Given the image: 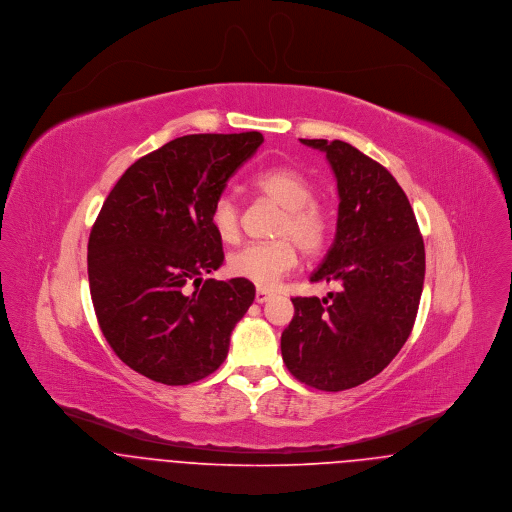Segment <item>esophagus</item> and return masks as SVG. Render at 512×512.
<instances>
[{"mask_svg":"<svg viewBox=\"0 0 512 512\" xmlns=\"http://www.w3.org/2000/svg\"><path fill=\"white\" fill-rule=\"evenodd\" d=\"M270 297H272V293L268 290H262V288L256 290V303H266Z\"/></svg>","mask_w":512,"mask_h":512,"instance_id":"34e87169","label":"esophagus"}]
</instances>
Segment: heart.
<instances>
[{"label":"heart","instance_id":"1","mask_svg":"<svg viewBox=\"0 0 512 512\" xmlns=\"http://www.w3.org/2000/svg\"><path fill=\"white\" fill-rule=\"evenodd\" d=\"M252 189L282 207L272 242H254L228 256V272L260 288L276 286L297 264V246L305 256H317L329 240V217L313 203V185L297 169L276 165L252 177ZM209 222L220 242L240 236V205L234 195L220 193Z\"/></svg>","mask_w":512,"mask_h":512}]
</instances>
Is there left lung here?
Segmentation results:
<instances>
[{"label":"left lung","mask_w":512,"mask_h":512,"mask_svg":"<svg viewBox=\"0 0 512 512\" xmlns=\"http://www.w3.org/2000/svg\"><path fill=\"white\" fill-rule=\"evenodd\" d=\"M325 151L337 177V232L311 282L327 297H292L282 359L299 382L325 392L382 372L408 341L426 274V250L410 201L386 167L341 140H301Z\"/></svg>","instance_id":"left-lung-1"}]
</instances>
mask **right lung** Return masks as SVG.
<instances>
[{
	"label": "right lung",
	"mask_w": 512,
	"mask_h": 512,
	"mask_svg": "<svg viewBox=\"0 0 512 512\" xmlns=\"http://www.w3.org/2000/svg\"><path fill=\"white\" fill-rule=\"evenodd\" d=\"M264 136L193 134L140 157L118 179L88 238L98 325L122 363L183 386L215 372L254 301L248 280H203L224 262L209 213Z\"/></svg>",
	"instance_id": "add662e5"
}]
</instances>
